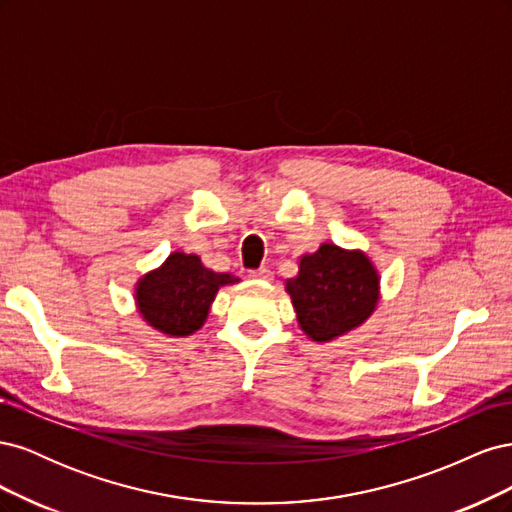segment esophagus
Returning <instances> with one entry per match:
<instances>
[{
  "instance_id": "1",
  "label": "esophagus",
  "mask_w": 512,
  "mask_h": 512,
  "mask_svg": "<svg viewBox=\"0 0 512 512\" xmlns=\"http://www.w3.org/2000/svg\"><path fill=\"white\" fill-rule=\"evenodd\" d=\"M250 277H252V280H262V282H269L271 277H273V273H271L269 269H265V267H260V269H254V271H250Z\"/></svg>"
}]
</instances>
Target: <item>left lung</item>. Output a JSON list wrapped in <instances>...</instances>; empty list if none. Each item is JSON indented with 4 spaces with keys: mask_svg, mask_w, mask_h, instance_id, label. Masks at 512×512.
<instances>
[{
    "mask_svg": "<svg viewBox=\"0 0 512 512\" xmlns=\"http://www.w3.org/2000/svg\"><path fill=\"white\" fill-rule=\"evenodd\" d=\"M286 292L301 331L324 344L359 329L376 312L380 275L365 252L322 243L301 256L299 273L286 280Z\"/></svg>",
    "mask_w": 512,
    "mask_h": 512,
    "instance_id": "left-lung-1",
    "label": "left lung"
}]
</instances>
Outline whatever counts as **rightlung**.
<instances>
[{
  "mask_svg": "<svg viewBox=\"0 0 512 512\" xmlns=\"http://www.w3.org/2000/svg\"><path fill=\"white\" fill-rule=\"evenodd\" d=\"M237 282L235 275L207 269L196 254L173 252L136 282L134 301L149 327L168 337H188L205 324L218 290Z\"/></svg>",
  "mask_w": 512,
  "mask_h": 512,
  "instance_id": "obj_1",
  "label": "right lung"
}]
</instances>
